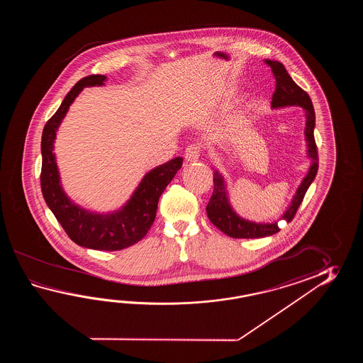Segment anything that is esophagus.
I'll use <instances>...</instances> for the list:
<instances>
[{
	"instance_id": "esophagus-1",
	"label": "esophagus",
	"mask_w": 363,
	"mask_h": 363,
	"mask_svg": "<svg viewBox=\"0 0 363 363\" xmlns=\"http://www.w3.org/2000/svg\"><path fill=\"white\" fill-rule=\"evenodd\" d=\"M185 160L188 162H196L199 161L201 155V147L199 144H191L188 147H185Z\"/></svg>"
}]
</instances>
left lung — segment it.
Listing matches in <instances>:
<instances>
[{
  "instance_id": "8db88e82",
  "label": "left lung",
  "mask_w": 363,
  "mask_h": 363,
  "mask_svg": "<svg viewBox=\"0 0 363 363\" xmlns=\"http://www.w3.org/2000/svg\"><path fill=\"white\" fill-rule=\"evenodd\" d=\"M264 62L266 65L270 66L271 71L277 80V86H275V92L272 94L271 106L274 108L301 106L305 110V116H306L305 138L308 144V155L311 158V164L308 167V175L303 178L301 185L298 186L297 192L294 194L292 203L289 205L284 216H281L286 222H291L301 205L305 193L308 191L310 184L313 183V180L315 179L316 172H318L319 160H318V147L314 139L315 113L308 93L294 83V79L286 72V67L278 61L266 60ZM213 182H214V191L206 206V214L210 222L214 224L216 228H219L220 231L233 239H259V238L271 236L280 231L278 222L255 223L240 218L233 211V208L228 202L223 177L218 171L214 172Z\"/></svg>"
}]
</instances>
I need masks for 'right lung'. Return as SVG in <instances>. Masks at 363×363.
<instances>
[{"instance_id": "1", "label": "right lung", "mask_w": 363, "mask_h": 363, "mask_svg": "<svg viewBox=\"0 0 363 363\" xmlns=\"http://www.w3.org/2000/svg\"><path fill=\"white\" fill-rule=\"evenodd\" d=\"M105 80V75H89L80 79L62 101L55 116L48 121L41 138L43 166L40 184L44 200L69 239L80 247L114 252L131 247L147 235L155 222L160 197L182 167L183 158L177 157L149 171L130 201L116 213H91L69 201L62 189L53 153L55 132L69 105L83 88L104 85Z\"/></svg>"}]
</instances>
